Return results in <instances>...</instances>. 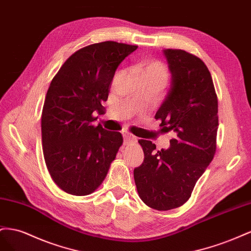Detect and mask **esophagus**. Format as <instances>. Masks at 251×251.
Segmentation results:
<instances>
[{
	"label": "esophagus",
	"instance_id": "34e87169",
	"mask_svg": "<svg viewBox=\"0 0 251 251\" xmlns=\"http://www.w3.org/2000/svg\"><path fill=\"white\" fill-rule=\"evenodd\" d=\"M124 137V143L125 144H128V143H133V142H137V138L133 137V135L129 134V133H124L123 134Z\"/></svg>",
	"mask_w": 251,
	"mask_h": 251
}]
</instances>
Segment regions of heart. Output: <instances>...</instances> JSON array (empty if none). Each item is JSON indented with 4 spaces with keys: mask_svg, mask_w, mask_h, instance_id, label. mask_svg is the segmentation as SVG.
Instances as JSON below:
<instances>
[{
    "mask_svg": "<svg viewBox=\"0 0 251 251\" xmlns=\"http://www.w3.org/2000/svg\"><path fill=\"white\" fill-rule=\"evenodd\" d=\"M142 75H150L156 80L161 81L162 83L165 84L167 81V70L164 67L163 64L159 62H151L148 63L147 65L143 68Z\"/></svg>",
    "mask_w": 251,
    "mask_h": 251,
    "instance_id": "b5f03b06",
    "label": "heart"
}]
</instances>
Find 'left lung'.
<instances>
[{
    "instance_id": "1",
    "label": "left lung",
    "mask_w": 251,
    "mask_h": 251,
    "mask_svg": "<svg viewBox=\"0 0 251 251\" xmlns=\"http://www.w3.org/2000/svg\"><path fill=\"white\" fill-rule=\"evenodd\" d=\"M171 74L170 88L155 119L164 132L174 131L168 149L156 151L151 141L139 140L144 161L133 170L139 196L156 210L188 201L216 153L218 99L208 68L181 49H164Z\"/></svg>"
}]
</instances>
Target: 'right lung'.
Listing matches in <instances>:
<instances>
[{
  "mask_svg": "<svg viewBox=\"0 0 251 251\" xmlns=\"http://www.w3.org/2000/svg\"><path fill=\"white\" fill-rule=\"evenodd\" d=\"M138 46L107 41L77 50L52 78L42 111V144L54 183L69 195L94 192L123 138L92 125L103 114L116 70Z\"/></svg>",
  "mask_w": 251,
  "mask_h": 251,
  "instance_id": "add662e5",
  "label": "right lung"
}]
</instances>
